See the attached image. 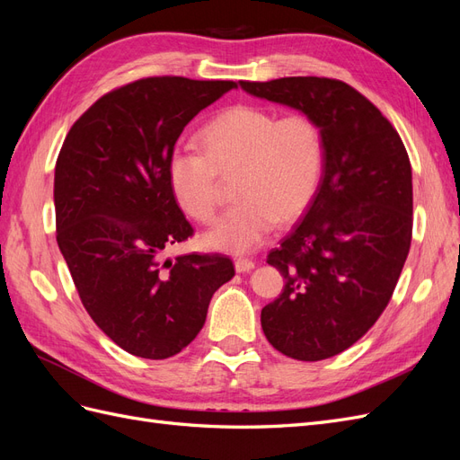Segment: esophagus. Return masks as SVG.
<instances>
[{"mask_svg":"<svg viewBox=\"0 0 460 460\" xmlns=\"http://www.w3.org/2000/svg\"><path fill=\"white\" fill-rule=\"evenodd\" d=\"M234 267H235V270H238V272H249V270L255 269V262L240 257V259L234 261Z\"/></svg>","mask_w":460,"mask_h":460,"instance_id":"esophagus-1","label":"esophagus"}]
</instances>
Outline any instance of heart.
I'll return each instance as SVG.
<instances>
[{
	"label": "heart",
	"instance_id": "b5f03b06",
	"mask_svg": "<svg viewBox=\"0 0 460 460\" xmlns=\"http://www.w3.org/2000/svg\"><path fill=\"white\" fill-rule=\"evenodd\" d=\"M199 144L172 151L169 186L178 207L207 225L220 203V176L235 174L240 201L203 235L213 252H253L276 222L296 220L309 207L323 176V134L303 113L278 119L267 107L234 105L205 124Z\"/></svg>",
	"mask_w": 460,
	"mask_h": 460
}]
</instances>
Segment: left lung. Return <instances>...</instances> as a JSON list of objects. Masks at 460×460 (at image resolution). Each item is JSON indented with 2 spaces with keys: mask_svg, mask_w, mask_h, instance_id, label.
<instances>
[{
  "mask_svg": "<svg viewBox=\"0 0 460 460\" xmlns=\"http://www.w3.org/2000/svg\"><path fill=\"white\" fill-rule=\"evenodd\" d=\"M240 84L262 100L299 109L323 134L324 164L314 198L267 257L286 284L261 311V326L286 357L330 358L374 326L407 261V149L380 109L341 80L288 76Z\"/></svg>",
  "mask_w": 460,
  "mask_h": 460,
  "instance_id": "obj_1",
  "label": "left lung"
}]
</instances>
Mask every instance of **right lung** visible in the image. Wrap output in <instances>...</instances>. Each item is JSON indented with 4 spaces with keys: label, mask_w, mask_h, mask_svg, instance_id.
<instances>
[{
    "label": "right lung",
    "mask_w": 460,
    "mask_h": 460,
    "mask_svg": "<svg viewBox=\"0 0 460 460\" xmlns=\"http://www.w3.org/2000/svg\"><path fill=\"white\" fill-rule=\"evenodd\" d=\"M232 88V80L149 76L111 90L73 124L55 163L59 249L93 323L130 355L182 351L235 272L218 253L161 264L166 247L193 235L169 186L174 144Z\"/></svg>",
    "instance_id": "add662e5"
}]
</instances>
